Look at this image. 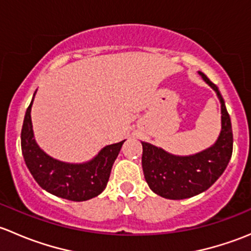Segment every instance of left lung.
<instances>
[{"label": "left lung", "mask_w": 251, "mask_h": 251, "mask_svg": "<svg viewBox=\"0 0 251 251\" xmlns=\"http://www.w3.org/2000/svg\"><path fill=\"white\" fill-rule=\"evenodd\" d=\"M221 103L222 130L212 147L191 156H175L163 149L142 143V168L149 188L166 199H186L206 191L226 170L233 151L232 124L219 88L199 72Z\"/></svg>", "instance_id": "8db88e82"}]
</instances>
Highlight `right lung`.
<instances>
[{"label":"right lung","mask_w":251,"mask_h":251,"mask_svg":"<svg viewBox=\"0 0 251 251\" xmlns=\"http://www.w3.org/2000/svg\"><path fill=\"white\" fill-rule=\"evenodd\" d=\"M31 104L25 114L22 128V151L25 164L41 188L53 196L73 201L92 199L107 187L111 168L124 142L103 148L92 161L86 164H65L54 160L39 148L34 140Z\"/></svg>","instance_id":"add662e5"}]
</instances>
